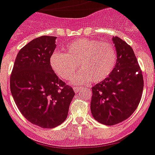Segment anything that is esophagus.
<instances>
[{"label":"esophagus","mask_w":155,"mask_h":155,"mask_svg":"<svg viewBox=\"0 0 155 155\" xmlns=\"http://www.w3.org/2000/svg\"><path fill=\"white\" fill-rule=\"evenodd\" d=\"M73 90H74L75 92H79L80 91V87H78V86H75L73 88Z\"/></svg>","instance_id":"esophagus-1"}]
</instances>
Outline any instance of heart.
<instances>
[{"mask_svg":"<svg viewBox=\"0 0 155 155\" xmlns=\"http://www.w3.org/2000/svg\"><path fill=\"white\" fill-rule=\"evenodd\" d=\"M66 53L53 52L50 65L61 79L68 80L77 70L82 72L73 79V83L86 84L103 81L112 73L117 61V54L112 44L92 39H80L69 43Z\"/></svg>","mask_w":155,"mask_h":155,"instance_id":"b5f03b06","label":"heart"}]
</instances>
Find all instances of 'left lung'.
<instances>
[{"instance_id":"1","label":"left lung","mask_w":155,"mask_h":155,"mask_svg":"<svg viewBox=\"0 0 155 155\" xmlns=\"http://www.w3.org/2000/svg\"><path fill=\"white\" fill-rule=\"evenodd\" d=\"M117 61L112 73L92 88L91 112L96 121L114 125L129 118L142 95L144 80L136 56L129 45L112 37Z\"/></svg>"}]
</instances>
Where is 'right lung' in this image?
I'll return each instance as SVG.
<instances>
[{"mask_svg": "<svg viewBox=\"0 0 155 155\" xmlns=\"http://www.w3.org/2000/svg\"><path fill=\"white\" fill-rule=\"evenodd\" d=\"M56 37L42 36L21 49L10 80L17 108L32 124L43 128L60 125L67 118L73 88L59 79L50 65Z\"/></svg>", "mask_w": 155, "mask_h": 155, "instance_id": "right-lung-1", "label": "right lung"}]
</instances>
